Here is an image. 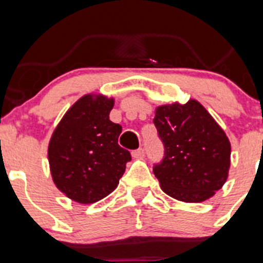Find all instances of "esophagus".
<instances>
[{
  "mask_svg": "<svg viewBox=\"0 0 263 263\" xmlns=\"http://www.w3.org/2000/svg\"><path fill=\"white\" fill-rule=\"evenodd\" d=\"M132 155H133V158H142L143 155H145V150H143V148H138V150H134V152L132 153Z\"/></svg>",
  "mask_w": 263,
  "mask_h": 263,
  "instance_id": "esophagus-1",
  "label": "esophagus"
}]
</instances>
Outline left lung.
I'll use <instances>...</instances> for the list:
<instances>
[{"instance_id":"1","label":"left lung","mask_w":263,"mask_h":263,"mask_svg":"<svg viewBox=\"0 0 263 263\" xmlns=\"http://www.w3.org/2000/svg\"><path fill=\"white\" fill-rule=\"evenodd\" d=\"M154 124L164 157L153 171L163 192L184 203L212 197L231 167V142L224 130L194 99L159 105Z\"/></svg>"}]
</instances>
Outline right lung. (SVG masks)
I'll list each match as a JSON object with an SVG mask.
<instances>
[{
  "instance_id": "1",
  "label": "right lung",
  "mask_w": 263,
  "mask_h": 263,
  "mask_svg": "<svg viewBox=\"0 0 263 263\" xmlns=\"http://www.w3.org/2000/svg\"><path fill=\"white\" fill-rule=\"evenodd\" d=\"M115 99L84 95L63 116L48 143V163L59 191L80 204H92L117 188L127 150L118 145L121 125L109 120Z\"/></svg>"
}]
</instances>
